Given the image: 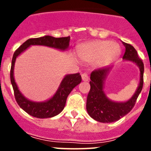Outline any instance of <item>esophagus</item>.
Listing matches in <instances>:
<instances>
[{
	"label": "esophagus",
	"instance_id": "1",
	"mask_svg": "<svg viewBox=\"0 0 151 151\" xmlns=\"http://www.w3.org/2000/svg\"><path fill=\"white\" fill-rule=\"evenodd\" d=\"M81 78H82L83 81H88L89 80V78H88V76L87 73H82V74H81Z\"/></svg>",
	"mask_w": 151,
	"mask_h": 151
}]
</instances>
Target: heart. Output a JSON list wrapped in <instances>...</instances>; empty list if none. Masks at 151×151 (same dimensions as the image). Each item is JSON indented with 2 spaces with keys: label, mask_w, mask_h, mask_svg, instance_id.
Instances as JSON below:
<instances>
[{
  "label": "heart",
  "mask_w": 151,
  "mask_h": 151,
  "mask_svg": "<svg viewBox=\"0 0 151 151\" xmlns=\"http://www.w3.org/2000/svg\"><path fill=\"white\" fill-rule=\"evenodd\" d=\"M76 52L80 60L95 63L96 66L101 67L114 61L120 55L121 48L114 41H93L79 45Z\"/></svg>",
  "instance_id": "obj_1"
}]
</instances>
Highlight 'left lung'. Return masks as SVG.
Returning a JSON list of instances; mask_svg holds the SVG:
<instances>
[{
	"label": "left lung",
	"instance_id": "left-lung-1",
	"mask_svg": "<svg viewBox=\"0 0 151 151\" xmlns=\"http://www.w3.org/2000/svg\"><path fill=\"white\" fill-rule=\"evenodd\" d=\"M125 47V52L122 59L136 63L139 68L140 79L133 96L125 102H115L110 100L104 92V84L110 73L112 66H106L92 71L90 77V91L87 97L86 110L93 119L102 123H111L118 121L131 111L143 85L144 66L143 61L138 56L137 52L129 44L122 42Z\"/></svg>",
	"mask_w": 151,
	"mask_h": 151
}]
</instances>
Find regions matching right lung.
<instances>
[{"label":"right lung","instance_id":"right-lung-1","mask_svg":"<svg viewBox=\"0 0 151 151\" xmlns=\"http://www.w3.org/2000/svg\"><path fill=\"white\" fill-rule=\"evenodd\" d=\"M70 37H54L45 35L37 38H30L25 41L17 50L15 51L12 57V66H11L10 78L12 85L15 100L20 107L26 111L27 114L37 118H48L56 116L63 111L66 105V99L71 91L81 81L80 73L66 74L62 80L58 89L53 96L48 100L43 102H36L28 99L23 96L19 89L17 84L14 78V67L15 63L20 54L27 50L32 45L47 46L50 48H55L60 51H66L70 45Z\"/></svg>","mask_w":151,"mask_h":151}]
</instances>
